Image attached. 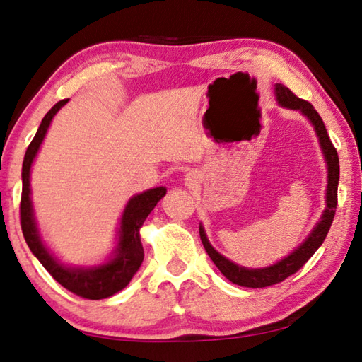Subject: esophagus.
Masks as SVG:
<instances>
[{
    "label": "esophagus",
    "mask_w": 362,
    "mask_h": 362,
    "mask_svg": "<svg viewBox=\"0 0 362 362\" xmlns=\"http://www.w3.org/2000/svg\"><path fill=\"white\" fill-rule=\"evenodd\" d=\"M194 181H195V176L192 173L186 175V184H194Z\"/></svg>",
    "instance_id": "34e87169"
}]
</instances>
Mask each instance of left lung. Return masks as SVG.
Returning a JSON list of instances; mask_svg holds the SVG:
<instances>
[{
	"label": "left lung",
	"instance_id": "1",
	"mask_svg": "<svg viewBox=\"0 0 362 362\" xmlns=\"http://www.w3.org/2000/svg\"><path fill=\"white\" fill-rule=\"evenodd\" d=\"M274 91H276L279 104L282 107L291 108V110L303 112L305 117L310 119L313 127H315L320 145H322L323 154L326 158V163H328V189H326V203H328V206L325 209L322 221L317 223V227L313 228L308 240L299 245V247L287 258H284V260H281L279 263L263 269H247L227 260V258L221 255L219 252L213 249V245L209 244L206 235H204L203 228L200 227V238H202L203 247L208 252L211 260L214 262V264L219 268V271L228 279L230 282L241 285V287H249V288H263V287H269V285L281 284L282 281H285V279L301 269L303 266L308 263L309 258L315 254V250L320 247V245L323 244L325 238L331 228V223L334 221V216H336V208H337L339 156L329 139L328 131H326L322 117H320L318 112L313 108L310 102L298 98L296 94L291 90H288L287 86L277 83Z\"/></svg>",
	"mask_w": 362,
	"mask_h": 362
}]
</instances>
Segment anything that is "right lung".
Listing matches in <instances>:
<instances>
[{"mask_svg": "<svg viewBox=\"0 0 362 362\" xmlns=\"http://www.w3.org/2000/svg\"><path fill=\"white\" fill-rule=\"evenodd\" d=\"M67 102L63 99L54 104L37 129L36 135L31 140L28 149L25 153L22 167V199H20V225L25 236V241L37 260L42 263L44 268L50 272V276L58 284L63 285L74 295L85 299H104L121 291L131 282L135 272L139 271L143 262V245L140 241V227L145 222L148 214L154 209L156 204L165 195V187L149 189L146 192L135 195L129 200L121 219L119 243L115 250V258L107 264L98 266L93 269H71L64 268L47 252L42 241L37 235L36 223H34L33 206L30 199V168L36 158V153L42 143L50 121L61 107Z\"/></svg>", "mask_w": 362, "mask_h": 362, "instance_id": "right-lung-1", "label": "right lung"}]
</instances>
